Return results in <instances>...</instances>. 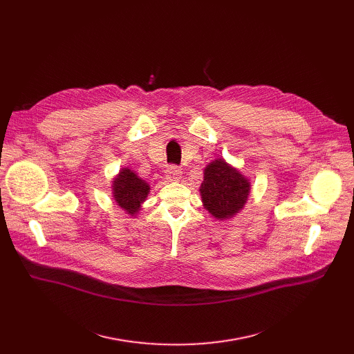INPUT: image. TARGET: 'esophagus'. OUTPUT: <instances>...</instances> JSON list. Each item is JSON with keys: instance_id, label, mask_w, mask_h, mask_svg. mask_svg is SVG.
Wrapping results in <instances>:
<instances>
[{"instance_id": "esophagus-1", "label": "esophagus", "mask_w": 354, "mask_h": 354, "mask_svg": "<svg viewBox=\"0 0 354 354\" xmlns=\"http://www.w3.org/2000/svg\"><path fill=\"white\" fill-rule=\"evenodd\" d=\"M180 175H182V171L175 165H169L165 171V176L168 180H179Z\"/></svg>"}]
</instances>
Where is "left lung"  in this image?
Here are the masks:
<instances>
[{"label":"left lung","instance_id":"obj_1","mask_svg":"<svg viewBox=\"0 0 354 354\" xmlns=\"http://www.w3.org/2000/svg\"><path fill=\"white\" fill-rule=\"evenodd\" d=\"M249 190L248 179L220 158L205 169V179L200 186L205 207L220 220L232 217L243 207Z\"/></svg>","mask_w":354,"mask_h":354}]
</instances>
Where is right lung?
Listing matches in <instances>:
<instances>
[{"instance_id":"add662e5","label":"right lung","mask_w":354,"mask_h":354,"mask_svg":"<svg viewBox=\"0 0 354 354\" xmlns=\"http://www.w3.org/2000/svg\"><path fill=\"white\" fill-rule=\"evenodd\" d=\"M148 183L130 169H122L113 180V197L116 203L130 216H134L140 210V205L148 196Z\"/></svg>"}]
</instances>
